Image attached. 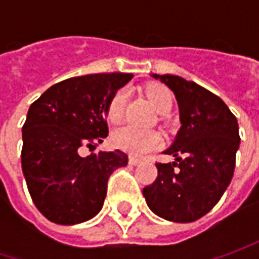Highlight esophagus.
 Returning a JSON list of instances; mask_svg holds the SVG:
<instances>
[{
  "label": "esophagus",
  "mask_w": 259,
  "mask_h": 259,
  "mask_svg": "<svg viewBox=\"0 0 259 259\" xmlns=\"http://www.w3.org/2000/svg\"><path fill=\"white\" fill-rule=\"evenodd\" d=\"M128 163L131 165H137L141 163V160L138 158V157H134V155H130V158H128Z\"/></svg>",
  "instance_id": "34e87169"
}]
</instances>
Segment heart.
I'll return each mask as SVG.
<instances>
[{
  "label": "heart",
  "mask_w": 259,
  "mask_h": 259,
  "mask_svg": "<svg viewBox=\"0 0 259 259\" xmlns=\"http://www.w3.org/2000/svg\"><path fill=\"white\" fill-rule=\"evenodd\" d=\"M145 94L154 106L155 111L160 115H167L171 111L173 95L165 86L157 85V83L147 86ZM126 99H128V94L125 89L116 91L114 96L111 98L106 108V116L111 122H118L124 116ZM112 141L118 148L138 155L153 151L163 143L161 135L158 133L138 130L133 125H122L118 130H115V133L112 134Z\"/></svg>",
  "instance_id": "b5f03b06"
}]
</instances>
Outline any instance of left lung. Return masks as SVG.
Listing matches in <instances>:
<instances>
[{
    "label": "left lung",
    "mask_w": 259,
    "mask_h": 259,
    "mask_svg": "<svg viewBox=\"0 0 259 259\" xmlns=\"http://www.w3.org/2000/svg\"><path fill=\"white\" fill-rule=\"evenodd\" d=\"M176 95L182 128L165 154L173 163H155L157 179L143 189L157 216L187 224L210 212L229 186L235 170L239 131L224 101L180 76L153 75Z\"/></svg>",
    "instance_id": "obj_1"
}]
</instances>
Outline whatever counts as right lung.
Here are the masks:
<instances>
[{
    "instance_id": "obj_1",
    "label": "right lung",
    "mask_w": 259,
    "mask_h": 259,
    "mask_svg": "<svg viewBox=\"0 0 259 259\" xmlns=\"http://www.w3.org/2000/svg\"><path fill=\"white\" fill-rule=\"evenodd\" d=\"M131 73L76 76L50 86L34 101L23 125L21 165L33 203L50 222L82 224L102 209L108 179L128 155L80 157L108 137L106 108Z\"/></svg>"
}]
</instances>
